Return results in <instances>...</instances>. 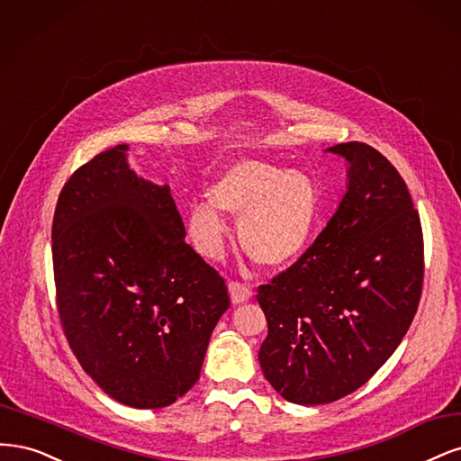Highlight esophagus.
Instances as JSON below:
<instances>
[{
  "label": "esophagus",
  "instance_id": "34e87169",
  "mask_svg": "<svg viewBox=\"0 0 461 461\" xmlns=\"http://www.w3.org/2000/svg\"><path fill=\"white\" fill-rule=\"evenodd\" d=\"M228 289H230V299H231L233 304H243V303H247V301L250 299V294H252L247 285L237 284V281H231Z\"/></svg>",
  "mask_w": 461,
  "mask_h": 461
}]
</instances>
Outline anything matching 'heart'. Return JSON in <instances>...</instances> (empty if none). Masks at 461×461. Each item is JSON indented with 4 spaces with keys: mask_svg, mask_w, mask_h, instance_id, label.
Wrapping results in <instances>:
<instances>
[{
    "mask_svg": "<svg viewBox=\"0 0 461 461\" xmlns=\"http://www.w3.org/2000/svg\"><path fill=\"white\" fill-rule=\"evenodd\" d=\"M209 203L189 204L185 228L203 258L216 260L228 228L220 214L237 221L240 245L250 260L281 270L299 262L318 237L323 201L314 177L272 162L243 158L218 174Z\"/></svg>",
    "mask_w": 461,
    "mask_h": 461,
    "instance_id": "heart-1",
    "label": "heart"
}]
</instances>
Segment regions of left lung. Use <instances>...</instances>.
<instances>
[{"instance_id": "left-lung-1", "label": "left lung", "mask_w": 461, "mask_h": 461, "mask_svg": "<svg viewBox=\"0 0 461 461\" xmlns=\"http://www.w3.org/2000/svg\"><path fill=\"white\" fill-rule=\"evenodd\" d=\"M325 151L347 160V193L306 255L257 294L262 374L303 406L354 393L391 358L423 284L421 221L402 176L366 143Z\"/></svg>"}]
</instances>
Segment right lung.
<instances>
[{"label":"right lung","mask_w":461,"mask_h":461,"mask_svg":"<svg viewBox=\"0 0 461 461\" xmlns=\"http://www.w3.org/2000/svg\"><path fill=\"white\" fill-rule=\"evenodd\" d=\"M128 151L116 145L95 155L59 195L57 306L72 352L101 391L157 410L197 383L230 296L184 241L170 185L138 176Z\"/></svg>","instance_id":"right-lung-1"}]
</instances>
